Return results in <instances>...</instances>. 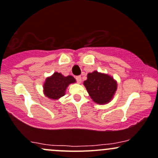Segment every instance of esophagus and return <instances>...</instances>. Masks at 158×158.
Wrapping results in <instances>:
<instances>
[{"instance_id": "1", "label": "esophagus", "mask_w": 158, "mask_h": 158, "mask_svg": "<svg viewBox=\"0 0 158 158\" xmlns=\"http://www.w3.org/2000/svg\"><path fill=\"white\" fill-rule=\"evenodd\" d=\"M76 81H77L78 83H81V81H82V78H81V76H76Z\"/></svg>"}]
</instances>
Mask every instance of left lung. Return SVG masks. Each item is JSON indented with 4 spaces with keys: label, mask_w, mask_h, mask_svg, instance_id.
<instances>
[{
    "label": "left lung",
    "mask_w": 158,
    "mask_h": 158,
    "mask_svg": "<svg viewBox=\"0 0 158 158\" xmlns=\"http://www.w3.org/2000/svg\"><path fill=\"white\" fill-rule=\"evenodd\" d=\"M83 85L92 101L98 104L110 102L117 89V82L112 76L96 70L88 73Z\"/></svg>",
    "instance_id": "obj_1"
}]
</instances>
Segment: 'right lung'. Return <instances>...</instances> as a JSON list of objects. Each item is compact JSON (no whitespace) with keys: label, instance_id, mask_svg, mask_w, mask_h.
Here are the masks:
<instances>
[{"label":"right lung","instance_id":"obj_1","mask_svg":"<svg viewBox=\"0 0 158 158\" xmlns=\"http://www.w3.org/2000/svg\"><path fill=\"white\" fill-rule=\"evenodd\" d=\"M76 82L73 76H64L60 73L55 72L51 76L46 78L43 85V92L47 98L51 100H58L65 95L69 85Z\"/></svg>","mask_w":158,"mask_h":158}]
</instances>
